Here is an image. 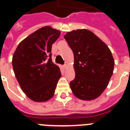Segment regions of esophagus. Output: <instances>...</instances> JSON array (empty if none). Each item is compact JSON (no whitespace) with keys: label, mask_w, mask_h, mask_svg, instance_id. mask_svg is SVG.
<instances>
[{"label":"esophagus","mask_w":130,"mask_h":130,"mask_svg":"<svg viewBox=\"0 0 130 130\" xmlns=\"http://www.w3.org/2000/svg\"><path fill=\"white\" fill-rule=\"evenodd\" d=\"M63 68H64V70H66V69L68 68V66L67 65H64V66H63Z\"/></svg>","instance_id":"34e87169"}]
</instances>
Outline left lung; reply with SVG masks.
I'll list each match as a JSON object with an SVG mask.
<instances>
[{"label": "left lung", "mask_w": 130, "mask_h": 130, "mask_svg": "<svg viewBox=\"0 0 130 130\" xmlns=\"http://www.w3.org/2000/svg\"><path fill=\"white\" fill-rule=\"evenodd\" d=\"M64 37L74 56L75 77L70 83L72 92L82 100L96 99L107 88L114 70L111 50L87 29L68 32Z\"/></svg>", "instance_id": "8db88e82"}]
</instances>
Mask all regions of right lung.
Returning <instances> with one entry per match:
<instances>
[{
	"instance_id": "add662e5",
	"label": "right lung",
	"mask_w": 130,
	"mask_h": 130,
	"mask_svg": "<svg viewBox=\"0 0 130 130\" xmlns=\"http://www.w3.org/2000/svg\"><path fill=\"white\" fill-rule=\"evenodd\" d=\"M60 35L58 30L43 26L22 40L13 55L15 76L23 92L34 102H45L55 94L61 73L52 62L51 51Z\"/></svg>"
}]
</instances>
